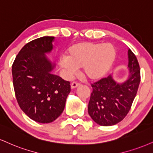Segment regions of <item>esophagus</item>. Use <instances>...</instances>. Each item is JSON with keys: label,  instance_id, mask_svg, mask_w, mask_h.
I'll list each match as a JSON object with an SVG mask.
<instances>
[{"label": "esophagus", "instance_id": "obj_1", "mask_svg": "<svg viewBox=\"0 0 153 153\" xmlns=\"http://www.w3.org/2000/svg\"><path fill=\"white\" fill-rule=\"evenodd\" d=\"M79 84L78 82H73L71 83V88H76L77 87H78V86H79Z\"/></svg>", "mask_w": 153, "mask_h": 153}]
</instances>
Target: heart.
I'll return each instance as SVG.
<instances>
[{
  "mask_svg": "<svg viewBox=\"0 0 153 153\" xmlns=\"http://www.w3.org/2000/svg\"><path fill=\"white\" fill-rule=\"evenodd\" d=\"M116 58V50L110 43L81 42L68 48L66 57L59 59V65L69 74L82 68L85 78L98 80L109 71Z\"/></svg>",
  "mask_w": 153,
  "mask_h": 153,
  "instance_id": "heart-1",
  "label": "heart"
}]
</instances>
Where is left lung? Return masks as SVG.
I'll list each match as a JSON object with an SVG mask.
<instances>
[{
    "instance_id": "left-lung-1",
    "label": "left lung",
    "mask_w": 153,
    "mask_h": 153,
    "mask_svg": "<svg viewBox=\"0 0 153 153\" xmlns=\"http://www.w3.org/2000/svg\"><path fill=\"white\" fill-rule=\"evenodd\" d=\"M129 77L118 83L111 75L91 84L93 92L88 103V113L97 124L111 126L126 117L131 108L140 82L137 59L128 50Z\"/></svg>"
}]
</instances>
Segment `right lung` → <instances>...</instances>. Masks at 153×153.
I'll list each match as a JSON object with an SVG mask.
<instances>
[{
	"label": "right lung",
	"mask_w": 153,
	"mask_h": 153,
	"mask_svg": "<svg viewBox=\"0 0 153 153\" xmlns=\"http://www.w3.org/2000/svg\"><path fill=\"white\" fill-rule=\"evenodd\" d=\"M55 38L44 36L25 44L12 65L13 83L20 108L30 119L49 123L61 115L71 92L70 82L51 73L54 65L45 53Z\"/></svg>",
	"instance_id": "right-lung-1"
}]
</instances>
